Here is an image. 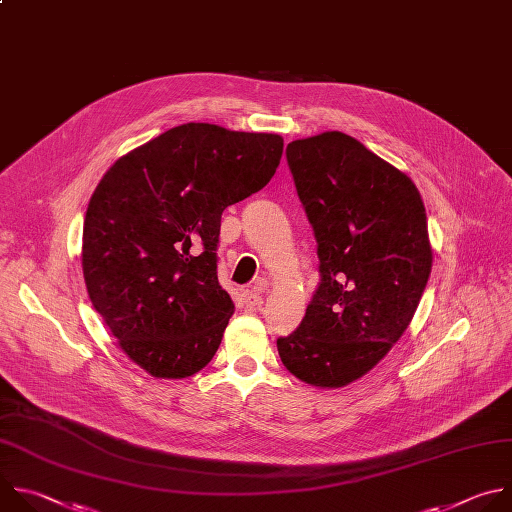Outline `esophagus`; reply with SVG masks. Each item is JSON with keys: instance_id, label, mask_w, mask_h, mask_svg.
Segmentation results:
<instances>
[{"instance_id": "1", "label": "esophagus", "mask_w": 512, "mask_h": 512, "mask_svg": "<svg viewBox=\"0 0 512 512\" xmlns=\"http://www.w3.org/2000/svg\"><path fill=\"white\" fill-rule=\"evenodd\" d=\"M262 284H254L252 288H248L244 292V302L246 306H250V309H260L262 306Z\"/></svg>"}]
</instances>
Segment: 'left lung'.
Instances as JSON below:
<instances>
[{"label": "left lung", "mask_w": 512, "mask_h": 512, "mask_svg": "<svg viewBox=\"0 0 512 512\" xmlns=\"http://www.w3.org/2000/svg\"><path fill=\"white\" fill-rule=\"evenodd\" d=\"M286 161L321 278L278 355L300 381L343 387L412 323L432 272L426 208L410 177L345 133L292 141Z\"/></svg>", "instance_id": "obj_1"}]
</instances>
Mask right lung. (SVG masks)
Masks as SVG:
<instances>
[{
  "label": "right lung",
  "mask_w": 512,
  "mask_h": 512,
  "mask_svg": "<svg viewBox=\"0 0 512 512\" xmlns=\"http://www.w3.org/2000/svg\"><path fill=\"white\" fill-rule=\"evenodd\" d=\"M282 139L187 123L121 157L82 230L90 302L153 377L181 379L216 355L234 313L218 280L222 214L260 191Z\"/></svg>",
  "instance_id": "add662e5"
}]
</instances>
